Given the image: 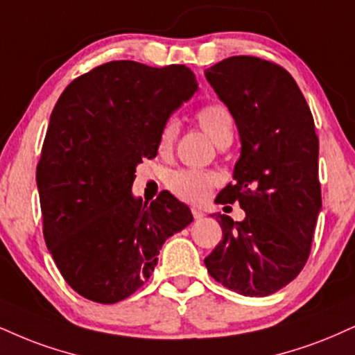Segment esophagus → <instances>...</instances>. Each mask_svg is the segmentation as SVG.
Returning a JSON list of instances; mask_svg holds the SVG:
<instances>
[{
  "label": "esophagus",
  "instance_id": "obj_1",
  "mask_svg": "<svg viewBox=\"0 0 355 355\" xmlns=\"http://www.w3.org/2000/svg\"><path fill=\"white\" fill-rule=\"evenodd\" d=\"M191 215H193V218H195V220H200V218H203L205 213H203L202 210H200V208L193 207V208H191Z\"/></svg>",
  "mask_w": 355,
  "mask_h": 355
}]
</instances>
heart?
I'll return each mask as SVG.
<instances>
[{"label":"heart","mask_w":355,"mask_h":355,"mask_svg":"<svg viewBox=\"0 0 355 355\" xmlns=\"http://www.w3.org/2000/svg\"><path fill=\"white\" fill-rule=\"evenodd\" d=\"M196 123L200 125L205 134L215 142L218 147L225 148L233 142L234 121L230 109L223 104H207L203 105L198 112L195 114ZM178 135V122L175 119H168L162 125L159 134V147L160 153L172 152L175 140ZM216 178L211 173L202 172V170H175L166 177V189L177 196L189 203H200L210 195L215 185Z\"/></svg>","instance_id":"b5f03b06"}]
</instances>
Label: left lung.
Here are the masks:
<instances>
[{
  "label": "left lung",
  "mask_w": 355,
  "mask_h": 355,
  "mask_svg": "<svg viewBox=\"0 0 355 355\" xmlns=\"http://www.w3.org/2000/svg\"><path fill=\"white\" fill-rule=\"evenodd\" d=\"M205 78L241 137L234 183L216 202H238L243 221L215 215L223 240L205 258L215 281L243 296H270L300 275L321 210L319 139L296 80L279 64L233 55Z\"/></svg>",
  "instance_id": "obj_1"
}]
</instances>
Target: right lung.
I'll return each mask as SVG.
<instances>
[{
	"label": "right lung",
	"mask_w": 355,
	"mask_h": 355,
	"mask_svg": "<svg viewBox=\"0 0 355 355\" xmlns=\"http://www.w3.org/2000/svg\"><path fill=\"white\" fill-rule=\"evenodd\" d=\"M198 87L190 67L110 61L64 89L51 114L36 180L42 234L66 283L101 304L134 294L162 245L193 221L162 191L132 196L135 166L157 155L162 125Z\"/></svg>",
	"instance_id": "obj_1"
}]
</instances>
